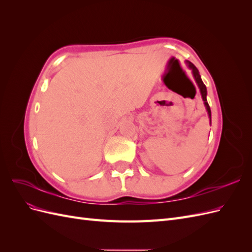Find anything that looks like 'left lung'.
Returning <instances> with one entry per match:
<instances>
[{
	"label": "left lung",
	"instance_id": "obj_1",
	"mask_svg": "<svg viewBox=\"0 0 252 252\" xmlns=\"http://www.w3.org/2000/svg\"><path fill=\"white\" fill-rule=\"evenodd\" d=\"M186 64H187L189 69H191L192 75H193V78L195 80L196 85H197V87L200 88L201 95H202V98H203V101H204V105H205V107H206V110H207L209 121H210V125H211V110H210V107H209L208 102H207V89H206L205 84L203 83V81L201 79V75H200L199 70H197V68L191 62H189V61H186Z\"/></svg>",
	"mask_w": 252,
	"mask_h": 252
}]
</instances>
